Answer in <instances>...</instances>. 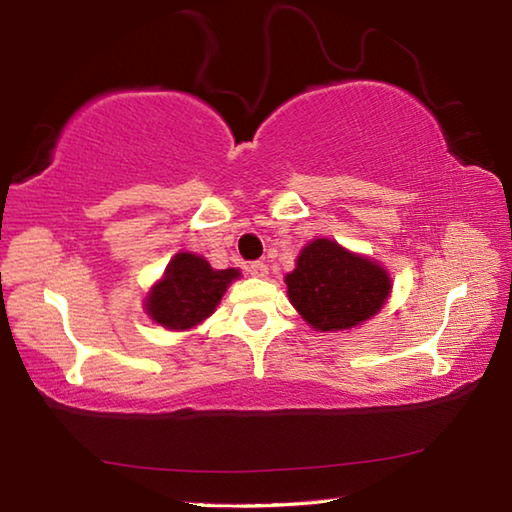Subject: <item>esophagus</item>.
I'll return each mask as SVG.
<instances>
[{"label":"esophagus","mask_w":512,"mask_h":512,"mask_svg":"<svg viewBox=\"0 0 512 512\" xmlns=\"http://www.w3.org/2000/svg\"><path fill=\"white\" fill-rule=\"evenodd\" d=\"M247 272L256 276V278H265L267 276V265L263 263V260H254V263L247 265Z\"/></svg>","instance_id":"esophagus-1"}]
</instances>
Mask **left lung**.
Segmentation results:
<instances>
[{
    "mask_svg": "<svg viewBox=\"0 0 512 512\" xmlns=\"http://www.w3.org/2000/svg\"><path fill=\"white\" fill-rule=\"evenodd\" d=\"M287 296L314 330H347L381 310L390 294V276L370 258L356 256L316 238L285 276Z\"/></svg>",
    "mask_w": 512,
    "mask_h": 512,
    "instance_id": "obj_1",
    "label": "left lung"
}]
</instances>
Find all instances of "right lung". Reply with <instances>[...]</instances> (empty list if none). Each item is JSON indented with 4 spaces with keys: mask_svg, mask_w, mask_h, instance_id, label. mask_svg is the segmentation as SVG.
I'll list each match as a JSON object with an SVG mask.
<instances>
[{
    "mask_svg": "<svg viewBox=\"0 0 512 512\" xmlns=\"http://www.w3.org/2000/svg\"><path fill=\"white\" fill-rule=\"evenodd\" d=\"M238 276V269H211L205 258L182 252L151 289L147 312L167 330H187L214 314L227 285Z\"/></svg>",
    "mask_w": 512,
    "mask_h": 512,
    "instance_id": "add662e5",
    "label": "right lung"
}]
</instances>
